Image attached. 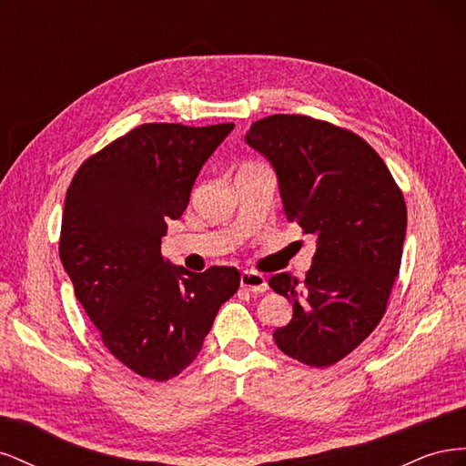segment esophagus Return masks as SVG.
Masks as SVG:
<instances>
[{
	"instance_id": "obj_1",
	"label": "esophagus",
	"mask_w": 466,
	"mask_h": 466,
	"mask_svg": "<svg viewBox=\"0 0 466 466\" xmlns=\"http://www.w3.org/2000/svg\"><path fill=\"white\" fill-rule=\"evenodd\" d=\"M241 286L245 289H248L250 293H264L268 289V284H266V278L258 272H243L241 274Z\"/></svg>"
}]
</instances>
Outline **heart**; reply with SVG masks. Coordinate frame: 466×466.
Here are the masks:
<instances>
[{
	"label": "heart",
	"instance_id": "b5f03b06",
	"mask_svg": "<svg viewBox=\"0 0 466 466\" xmlns=\"http://www.w3.org/2000/svg\"><path fill=\"white\" fill-rule=\"evenodd\" d=\"M245 168H258V167H257V165H247Z\"/></svg>",
	"mask_w": 466,
	"mask_h": 466
}]
</instances>
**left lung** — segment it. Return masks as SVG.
<instances>
[{
    "mask_svg": "<svg viewBox=\"0 0 466 466\" xmlns=\"http://www.w3.org/2000/svg\"><path fill=\"white\" fill-rule=\"evenodd\" d=\"M245 144L272 165L286 218L317 247L303 286L289 272L268 279L293 303L274 342L293 360L327 368L385 315L406 235L402 192L368 142L329 122L274 115L252 124Z\"/></svg>",
    "mask_w": 466,
    "mask_h": 466,
    "instance_id": "1",
    "label": "left lung"
}]
</instances>
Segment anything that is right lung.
<instances>
[{
    "label": "right lung",
    "mask_w": 466,
    "mask_h": 466,
    "mask_svg": "<svg viewBox=\"0 0 466 466\" xmlns=\"http://www.w3.org/2000/svg\"><path fill=\"white\" fill-rule=\"evenodd\" d=\"M235 124H144L79 167L66 194L60 260L110 354L167 380L200 354L241 276L204 274L161 255L167 221L187 209L202 165Z\"/></svg>",
    "instance_id": "add662e5"
}]
</instances>
